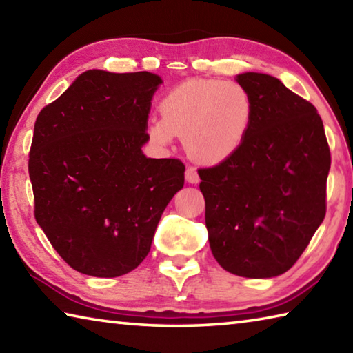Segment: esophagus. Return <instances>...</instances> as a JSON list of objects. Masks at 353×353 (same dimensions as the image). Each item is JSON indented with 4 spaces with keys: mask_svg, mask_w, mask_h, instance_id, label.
Returning <instances> with one entry per match:
<instances>
[{
    "mask_svg": "<svg viewBox=\"0 0 353 353\" xmlns=\"http://www.w3.org/2000/svg\"><path fill=\"white\" fill-rule=\"evenodd\" d=\"M185 179H186V182H188V183H199V181H200L196 168H192V167L186 168V171H185Z\"/></svg>",
    "mask_w": 353,
    "mask_h": 353,
    "instance_id": "esophagus-1",
    "label": "esophagus"
}]
</instances>
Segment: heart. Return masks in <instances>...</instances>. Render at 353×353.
I'll use <instances>...</instances> for the list:
<instances>
[{"label": "heart", "mask_w": 353, "mask_h": 353, "mask_svg": "<svg viewBox=\"0 0 353 353\" xmlns=\"http://www.w3.org/2000/svg\"><path fill=\"white\" fill-rule=\"evenodd\" d=\"M162 119L150 123V137L170 143L183 137L186 153L199 163L216 165L236 153L252 122V98L237 82L191 79L159 103Z\"/></svg>", "instance_id": "heart-1"}]
</instances>
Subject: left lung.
I'll list each match as a JSON object with an SVG mask.
<instances>
[{
  "mask_svg": "<svg viewBox=\"0 0 353 353\" xmlns=\"http://www.w3.org/2000/svg\"><path fill=\"white\" fill-rule=\"evenodd\" d=\"M254 113L236 153L200 168L205 222L225 271L271 279L291 269L326 216L330 150L320 114L274 76L237 74Z\"/></svg>",
  "mask_w": 353,
  "mask_h": 353,
  "instance_id": "left-lung-1",
  "label": "left lung"
}]
</instances>
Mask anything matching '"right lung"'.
<instances>
[{
  "label": "right lung",
  "instance_id": "1",
  "mask_svg": "<svg viewBox=\"0 0 353 353\" xmlns=\"http://www.w3.org/2000/svg\"><path fill=\"white\" fill-rule=\"evenodd\" d=\"M150 72L79 74L34 122L29 176L34 219L62 260L93 277H119L150 252L163 210L183 188L179 159L142 153Z\"/></svg>",
  "mask_w": 353,
  "mask_h": 353
}]
</instances>
